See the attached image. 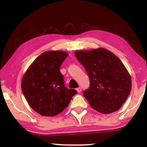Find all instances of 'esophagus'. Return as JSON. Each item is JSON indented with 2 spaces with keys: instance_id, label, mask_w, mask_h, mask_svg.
Returning <instances> with one entry per match:
<instances>
[{
  "instance_id": "esophagus-1",
  "label": "esophagus",
  "mask_w": 147,
  "mask_h": 147,
  "mask_svg": "<svg viewBox=\"0 0 147 147\" xmlns=\"http://www.w3.org/2000/svg\"><path fill=\"white\" fill-rule=\"evenodd\" d=\"M76 90H77V92H78V93H80V92H81V91H82V88L79 87V88H78L77 89H76Z\"/></svg>"
}]
</instances>
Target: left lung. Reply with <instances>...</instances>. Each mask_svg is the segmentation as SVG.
<instances>
[{
  "label": "left lung",
  "instance_id": "obj_1",
  "mask_svg": "<svg viewBox=\"0 0 147 147\" xmlns=\"http://www.w3.org/2000/svg\"><path fill=\"white\" fill-rule=\"evenodd\" d=\"M74 54L89 76L90 86L84 96L91 107L102 114L119 110L132 88L130 75L121 60L102 47Z\"/></svg>",
  "mask_w": 147,
  "mask_h": 147
}]
</instances>
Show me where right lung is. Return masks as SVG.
<instances>
[{
    "label": "right lung",
    "instance_id": "1",
    "mask_svg": "<svg viewBox=\"0 0 147 147\" xmlns=\"http://www.w3.org/2000/svg\"><path fill=\"white\" fill-rule=\"evenodd\" d=\"M68 53L47 51L34 60L22 78L21 89L28 104L44 116L63 111L77 91L65 86L60 67Z\"/></svg>",
    "mask_w": 147,
    "mask_h": 147
}]
</instances>
